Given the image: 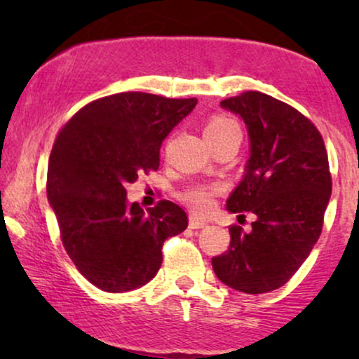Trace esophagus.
I'll return each mask as SVG.
<instances>
[{"mask_svg":"<svg viewBox=\"0 0 359 359\" xmlns=\"http://www.w3.org/2000/svg\"><path fill=\"white\" fill-rule=\"evenodd\" d=\"M205 224H208V222H205L204 219H201V217H197V216L189 217V228L191 229H201V228H204Z\"/></svg>","mask_w":359,"mask_h":359,"instance_id":"1","label":"esophagus"}]
</instances>
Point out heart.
Returning a JSON list of instances; mask_svg holds the SVG:
<instances>
[{
	"label": "heart",
	"instance_id": "heart-1",
	"mask_svg": "<svg viewBox=\"0 0 359 359\" xmlns=\"http://www.w3.org/2000/svg\"><path fill=\"white\" fill-rule=\"evenodd\" d=\"M229 133H240V126L234 119L222 116V114H216L208 119L204 128V135L209 142L217 140L221 137H226ZM217 194V187L214 185H196V187L187 189L182 194V199L187 203L196 212H208L214 204V196Z\"/></svg>",
	"mask_w": 359,
	"mask_h": 359
}]
</instances>
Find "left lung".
<instances>
[{"mask_svg": "<svg viewBox=\"0 0 359 359\" xmlns=\"http://www.w3.org/2000/svg\"><path fill=\"white\" fill-rule=\"evenodd\" d=\"M221 106L240 114L250 135L245 177L226 208L257 221L250 231L229 228V248L212 269L234 290L265 294L285 285L319 240L332 191L327 151L311 119L269 94L246 90Z\"/></svg>", "mask_w": 359, "mask_h": 359, "instance_id": "1", "label": "left lung"}]
</instances>
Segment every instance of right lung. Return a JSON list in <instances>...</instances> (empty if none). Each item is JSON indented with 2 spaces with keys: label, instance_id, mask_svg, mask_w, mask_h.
Returning a JSON list of instances; mask_svg holds the SVG:
<instances>
[{
  "label": "right lung",
  "instance_id": "obj_1",
  "mask_svg": "<svg viewBox=\"0 0 359 359\" xmlns=\"http://www.w3.org/2000/svg\"><path fill=\"white\" fill-rule=\"evenodd\" d=\"M197 100L119 93L77 111L60 128L47 172V197L76 269L104 292L150 282L167 238L187 228L182 208L160 201L148 212L126 184L160 165V145Z\"/></svg>",
  "mask_w": 359,
  "mask_h": 359
}]
</instances>
